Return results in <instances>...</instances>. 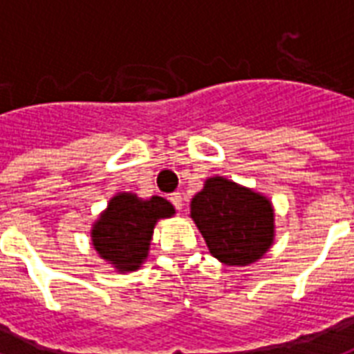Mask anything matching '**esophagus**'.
<instances>
[{"mask_svg": "<svg viewBox=\"0 0 354 354\" xmlns=\"http://www.w3.org/2000/svg\"><path fill=\"white\" fill-rule=\"evenodd\" d=\"M169 200H171V204L176 207V209H182L183 205V200H182V194L180 193H172L169 194Z\"/></svg>", "mask_w": 354, "mask_h": 354, "instance_id": "obj_1", "label": "esophagus"}]
</instances>
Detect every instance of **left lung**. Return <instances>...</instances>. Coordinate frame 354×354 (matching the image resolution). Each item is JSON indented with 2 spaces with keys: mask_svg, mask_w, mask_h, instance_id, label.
Returning a JSON list of instances; mask_svg holds the SVG:
<instances>
[{
  "mask_svg": "<svg viewBox=\"0 0 354 354\" xmlns=\"http://www.w3.org/2000/svg\"><path fill=\"white\" fill-rule=\"evenodd\" d=\"M191 218L213 257L246 266L268 252L274 241V209L263 194L215 176L191 202Z\"/></svg>",
  "mask_w": 354,
  "mask_h": 354,
  "instance_id": "left-lung-1",
  "label": "left lung"
}]
</instances>
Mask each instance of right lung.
Listing matches in <instances>:
<instances>
[{
    "instance_id": "obj_1",
    "label": "right lung",
    "mask_w": 354,
    "mask_h": 354,
    "mask_svg": "<svg viewBox=\"0 0 354 354\" xmlns=\"http://www.w3.org/2000/svg\"><path fill=\"white\" fill-rule=\"evenodd\" d=\"M174 215V207L161 196L139 200L132 193L113 196L108 209L91 230V241L102 259L121 272L138 270L149 253L156 222Z\"/></svg>"
}]
</instances>
